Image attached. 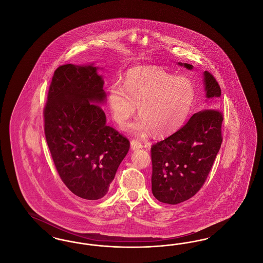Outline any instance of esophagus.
Segmentation results:
<instances>
[{
    "label": "esophagus",
    "instance_id": "obj_1",
    "mask_svg": "<svg viewBox=\"0 0 263 263\" xmlns=\"http://www.w3.org/2000/svg\"><path fill=\"white\" fill-rule=\"evenodd\" d=\"M130 145H131V149L133 151L139 150V149H142V148H143L142 143L139 142L137 140H132L131 143H130Z\"/></svg>",
    "mask_w": 263,
    "mask_h": 263
}]
</instances>
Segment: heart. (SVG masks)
Masks as SVG:
<instances>
[{"instance_id":"b5f03b06","label":"heart","mask_w":263,"mask_h":263,"mask_svg":"<svg viewBox=\"0 0 263 263\" xmlns=\"http://www.w3.org/2000/svg\"><path fill=\"white\" fill-rule=\"evenodd\" d=\"M194 97V86L187 78L142 67L128 71L123 87L113 84L107 103L119 127H125L138 106L140 117L131 129L137 134L152 131L155 136H165L184 123Z\"/></svg>"}]
</instances>
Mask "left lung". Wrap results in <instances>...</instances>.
Wrapping results in <instances>:
<instances>
[{
    "mask_svg": "<svg viewBox=\"0 0 263 263\" xmlns=\"http://www.w3.org/2000/svg\"><path fill=\"white\" fill-rule=\"evenodd\" d=\"M188 70L193 66L177 63ZM204 110L195 113L170 137L153 145L152 192L163 203L178 204L194 196L204 184L221 148L223 115L216 106L221 88L209 72H203Z\"/></svg>",
    "mask_w": 263,
    "mask_h": 263,
    "instance_id": "1",
    "label": "left lung"
}]
</instances>
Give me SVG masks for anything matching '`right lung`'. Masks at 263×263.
<instances>
[{
    "instance_id": "obj_1",
    "label": "right lung",
    "mask_w": 263,
    "mask_h": 263,
    "mask_svg": "<svg viewBox=\"0 0 263 263\" xmlns=\"http://www.w3.org/2000/svg\"><path fill=\"white\" fill-rule=\"evenodd\" d=\"M99 69L93 63L60 66L44 108L45 137L56 170L66 186L87 200L107 193L130 148L128 139L106 125Z\"/></svg>"
}]
</instances>
